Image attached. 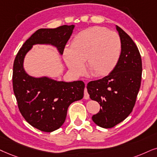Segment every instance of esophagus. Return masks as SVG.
<instances>
[{
	"label": "esophagus",
	"mask_w": 157,
	"mask_h": 157,
	"mask_svg": "<svg viewBox=\"0 0 157 157\" xmlns=\"http://www.w3.org/2000/svg\"><path fill=\"white\" fill-rule=\"evenodd\" d=\"M89 98H90V96H89V94L88 93V90H87V88H85V90H84V98L85 99H89Z\"/></svg>",
	"instance_id": "esophagus-1"
}]
</instances>
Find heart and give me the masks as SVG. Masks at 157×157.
<instances>
[{"instance_id": "heart-1", "label": "heart", "mask_w": 157, "mask_h": 157, "mask_svg": "<svg viewBox=\"0 0 157 157\" xmlns=\"http://www.w3.org/2000/svg\"><path fill=\"white\" fill-rule=\"evenodd\" d=\"M122 41L117 33L103 27H92L80 32L71 47L64 51L67 67L76 75L87 70L94 77L108 75L116 67L122 53Z\"/></svg>"}]
</instances>
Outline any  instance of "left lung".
Instances as JSON below:
<instances>
[{"label": "left lung", "instance_id": "1", "mask_svg": "<svg viewBox=\"0 0 157 157\" xmlns=\"http://www.w3.org/2000/svg\"><path fill=\"white\" fill-rule=\"evenodd\" d=\"M116 27L122 45L120 61L109 75L87 85L90 98L101 107L92 120L104 128H112L128 117L141 82L142 61L138 47L125 32Z\"/></svg>", "mask_w": 157, "mask_h": 157}]
</instances>
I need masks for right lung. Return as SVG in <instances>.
Returning a JSON list of instances; mask_svg holds the SVG:
<instances>
[{
    "label": "right lung",
    "instance_id": "obj_1",
    "mask_svg": "<svg viewBox=\"0 0 157 157\" xmlns=\"http://www.w3.org/2000/svg\"><path fill=\"white\" fill-rule=\"evenodd\" d=\"M74 27L63 25L39 29L26 40L15 57L12 82L18 108L25 120L41 131H54L64 124L69 105L83 98L85 84L81 80L65 82L30 77L24 70V58L33 45L37 43H50L63 54Z\"/></svg>",
    "mask_w": 157,
    "mask_h": 157
}]
</instances>
